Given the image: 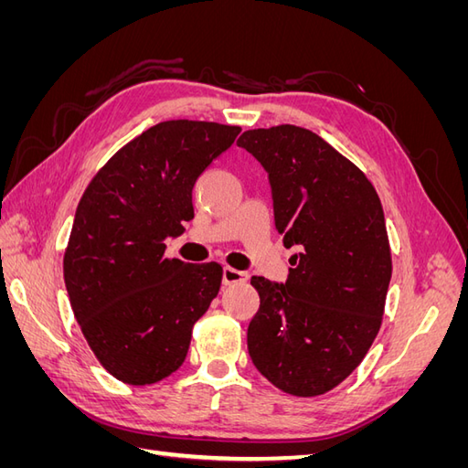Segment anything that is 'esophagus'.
Listing matches in <instances>:
<instances>
[{
  "instance_id": "obj_1",
  "label": "esophagus",
  "mask_w": 468,
  "mask_h": 468,
  "mask_svg": "<svg viewBox=\"0 0 468 468\" xmlns=\"http://www.w3.org/2000/svg\"><path fill=\"white\" fill-rule=\"evenodd\" d=\"M248 273L246 271H238L234 267H224L222 271V282L224 285H234V282H246Z\"/></svg>"
}]
</instances>
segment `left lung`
I'll return each instance as SVG.
<instances>
[{"label": "left lung", "mask_w": 468, "mask_h": 468, "mask_svg": "<svg viewBox=\"0 0 468 468\" xmlns=\"http://www.w3.org/2000/svg\"><path fill=\"white\" fill-rule=\"evenodd\" d=\"M269 176L275 230L296 248L285 285L251 277L248 325L256 369L279 390L320 396L346 380L380 330L392 275L373 183L313 131L294 124L238 138Z\"/></svg>", "instance_id": "1"}]
</instances>
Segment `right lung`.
Instances as JSON below:
<instances>
[{
	"mask_svg": "<svg viewBox=\"0 0 468 468\" xmlns=\"http://www.w3.org/2000/svg\"><path fill=\"white\" fill-rule=\"evenodd\" d=\"M239 126L164 121L124 144L83 191L64 251L74 316L97 361L126 385L177 371L222 265L165 258L193 218V186Z\"/></svg>",
	"mask_w": 468,
	"mask_h": 468,
	"instance_id": "right-lung-1",
	"label": "right lung"
}]
</instances>
